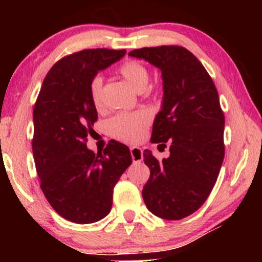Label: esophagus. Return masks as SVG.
Here are the masks:
<instances>
[{
  "instance_id": "1",
  "label": "esophagus",
  "mask_w": 262,
  "mask_h": 262,
  "mask_svg": "<svg viewBox=\"0 0 262 262\" xmlns=\"http://www.w3.org/2000/svg\"><path fill=\"white\" fill-rule=\"evenodd\" d=\"M130 151H131V156H132V161H134V163L142 162L143 151L141 148H138V146H131Z\"/></svg>"
}]
</instances>
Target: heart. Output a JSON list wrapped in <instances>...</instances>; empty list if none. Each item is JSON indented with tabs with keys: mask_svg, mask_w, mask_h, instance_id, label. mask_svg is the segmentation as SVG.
I'll use <instances>...</instances> for the list:
<instances>
[{
	"mask_svg": "<svg viewBox=\"0 0 262 262\" xmlns=\"http://www.w3.org/2000/svg\"><path fill=\"white\" fill-rule=\"evenodd\" d=\"M118 71L135 91L143 92L148 87L150 80L149 71L137 60H126L121 64ZM102 84V78L99 76L93 78L89 84L91 100L96 110H101L103 106ZM150 123H151V116L146 111L121 112L111 118L108 121V131L111 136L119 141L136 143L144 137Z\"/></svg>",
	"mask_w": 262,
	"mask_h": 262,
	"instance_id": "1",
	"label": "heart"
}]
</instances>
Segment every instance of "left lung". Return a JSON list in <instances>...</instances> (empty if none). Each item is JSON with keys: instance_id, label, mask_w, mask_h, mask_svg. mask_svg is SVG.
Returning a JSON list of instances; mask_svg holds the SVG:
<instances>
[{"instance_id": "left-lung-1", "label": "left lung", "mask_w": 262, "mask_h": 262, "mask_svg": "<svg viewBox=\"0 0 262 262\" xmlns=\"http://www.w3.org/2000/svg\"><path fill=\"white\" fill-rule=\"evenodd\" d=\"M128 56L159 68L163 105L151 141L170 155L159 161L144 150L150 178L142 191L150 212L178 221L195 212L210 195L224 159V113L212 78L199 59L178 45L132 50Z\"/></svg>"}]
</instances>
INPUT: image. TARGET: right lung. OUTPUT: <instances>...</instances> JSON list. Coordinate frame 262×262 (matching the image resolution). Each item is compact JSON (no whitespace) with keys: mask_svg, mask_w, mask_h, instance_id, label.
I'll list each match as a JSON object with an SVG mask.
<instances>
[{"mask_svg":"<svg viewBox=\"0 0 262 262\" xmlns=\"http://www.w3.org/2000/svg\"><path fill=\"white\" fill-rule=\"evenodd\" d=\"M126 50L87 49L71 53L46 75L33 110L32 149L40 188L59 216L77 224L110 213L113 188L132 163L130 149L110 141L103 152L87 148L98 120L89 84Z\"/></svg>","mask_w":262,"mask_h":262,"instance_id":"add662e5","label":"right lung"}]
</instances>
